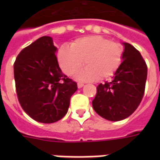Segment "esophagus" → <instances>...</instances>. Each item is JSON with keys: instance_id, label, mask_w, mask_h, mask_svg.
<instances>
[{"instance_id": "1", "label": "esophagus", "mask_w": 160, "mask_h": 160, "mask_svg": "<svg viewBox=\"0 0 160 160\" xmlns=\"http://www.w3.org/2000/svg\"><path fill=\"white\" fill-rule=\"evenodd\" d=\"M77 85H78V88H81V87H83V86H84V84H83V83H81V82H79L77 84Z\"/></svg>"}]
</instances>
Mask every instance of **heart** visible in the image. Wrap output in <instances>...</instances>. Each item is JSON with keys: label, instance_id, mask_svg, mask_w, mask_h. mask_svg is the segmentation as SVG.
Instances as JSON below:
<instances>
[{"label": "heart", "instance_id": "obj_1", "mask_svg": "<svg viewBox=\"0 0 160 160\" xmlns=\"http://www.w3.org/2000/svg\"><path fill=\"white\" fill-rule=\"evenodd\" d=\"M123 59V49L119 44L101 36H89L76 39L70 47L61 46L58 51V60L63 71L72 75L84 64L78 78L90 80H104L116 72Z\"/></svg>", "mask_w": 160, "mask_h": 160}]
</instances>
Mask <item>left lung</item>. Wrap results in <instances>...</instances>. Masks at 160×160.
<instances>
[{"mask_svg": "<svg viewBox=\"0 0 160 160\" xmlns=\"http://www.w3.org/2000/svg\"><path fill=\"white\" fill-rule=\"evenodd\" d=\"M123 61L113 80L97 86L92 101L99 115L110 121H119L134 113L141 102L145 90L147 65L139 51L124 43Z\"/></svg>", "mask_w": 160, "mask_h": 160, "instance_id": "left-lung-1", "label": "left lung"}]
</instances>
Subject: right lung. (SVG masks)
<instances>
[{
	"label": "right lung",
	"mask_w": 160,
	"mask_h": 160,
	"mask_svg": "<svg viewBox=\"0 0 160 160\" xmlns=\"http://www.w3.org/2000/svg\"><path fill=\"white\" fill-rule=\"evenodd\" d=\"M53 40L37 39L19 53L14 78L19 103L36 121L51 124L65 116L77 83L64 75L58 64Z\"/></svg>",
	"instance_id": "right-lung-1"
}]
</instances>
